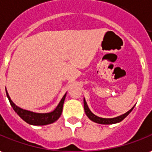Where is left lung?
Wrapping results in <instances>:
<instances>
[{
    "label": "left lung",
    "instance_id": "obj_1",
    "mask_svg": "<svg viewBox=\"0 0 152 152\" xmlns=\"http://www.w3.org/2000/svg\"><path fill=\"white\" fill-rule=\"evenodd\" d=\"M83 106H84V111H85V113L88 116V118H89L91 121H93V122H96V123H99V124H114V123H118V122H122V120L124 119V118H126V116L128 115V114L130 113L132 111V109L134 108L133 107H132L128 112H126V113L122 114L121 116H118L117 118H99L98 116H96V115H94L90 109L88 108V107L87 105V102L85 101V99H83Z\"/></svg>",
    "mask_w": 152,
    "mask_h": 152
}]
</instances>
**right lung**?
<instances>
[{
	"label": "right lung",
	"mask_w": 152,
	"mask_h": 152,
	"mask_svg": "<svg viewBox=\"0 0 152 152\" xmlns=\"http://www.w3.org/2000/svg\"><path fill=\"white\" fill-rule=\"evenodd\" d=\"M6 96L9 99V102H10L11 107H13L15 112L28 124L34 125V126L48 125V124H51L55 121H57L59 118V117L61 116L63 111V105H64V99H65L66 94L64 95V97L60 100L58 106L56 107V108L54 111H52L50 113H37L30 112V111H28V110L22 109L20 107H19L18 106H16L14 102L11 101V99H10V96H9L6 89Z\"/></svg>",
	"instance_id": "add662e5"
}]
</instances>
